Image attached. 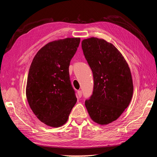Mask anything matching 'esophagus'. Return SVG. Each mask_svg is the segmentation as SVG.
Wrapping results in <instances>:
<instances>
[{
    "mask_svg": "<svg viewBox=\"0 0 157 157\" xmlns=\"http://www.w3.org/2000/svg\"><path fill=\"white\" fill-rule=\"evenodd\" d=\"M82 94L81 90H78V91L77 92V96H78V97L79 98H80L82 97Z\"/></svg>",
    "mask_w": 157,
    "mask_h": 157,
    "instance_id": "1",
    "label": "esophagus"
}]
</instances>
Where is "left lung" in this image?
Wrapping results in <instances>:
<instances>
[{
  "label": "left lung",
  "instance_id": "left-lung-1",
  "mask_svg": "<svg viewBox=\"0 0 157 157\" xmlns=\"http://www.w3.org/2000/svg\"><path fill=\"white\" fill-rule=\"evenodd\" d=\"M82 49L94 82L92 95L85 101V105L95 122L109 124L130 103L134 86L130 68L121 52L103 39H84Z\"/></svg>",
  "mask_w": 157,
  "mask_h": 157
}]
</instances>
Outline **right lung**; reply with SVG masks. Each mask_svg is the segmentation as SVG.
Wrapping results in <instances>:
<instances>
[{"instance_id": "obj_1", "label": "right lung", "mask_w": 157, "mask_h": 157, "mask_svg": "<svg viewBox=\"0 0 157 157\" xmlns=\"http://www.w3.org/2000/svg\"><path fill=\"white\" fill-rule=\"evenodd\" d=\"M80 41V38H67L50 42L37 52L30 66L27 101L36 117L48 126L63 125L77 102L69 67Z\"/></svg>"}]
</instances>
